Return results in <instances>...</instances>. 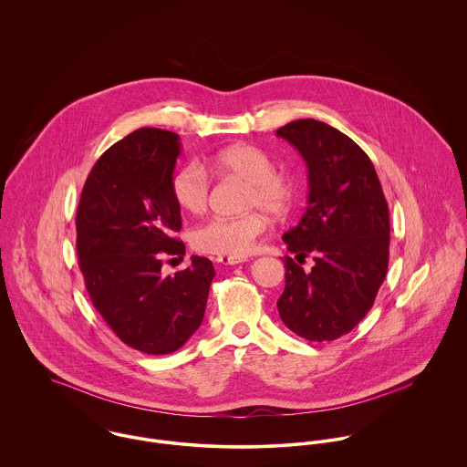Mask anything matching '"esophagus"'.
Here are the masks:
<instances>
[{"label":"esophagus","instance_id":"34e87169","mask_svg":"<svg viewBox=\"0 0 467 467\" xmlns=\"http://www.w3.org/2000/svg\"><path fill=\"white\" fill-rule=\"evenodd\" d=\"M215 261H217V263H221V265H224V266H235V265L246 263L248 259H246V257H228V255H219Z\"/></svg>","mask_w":467,"mask_h":467}]
</instances>
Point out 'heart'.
I'll return each instance as SVG.
<instances>
[{
    "mask_svg": "<svg viewBox=\"0 0 467 467\" xmlns=\"http://www.w3.org/2000/svg\"><path fill=\"white\" fill-rule=\"evenodd\" d=\"M204 169L241 178L248 183L246 206H259L271 215L284 213L293 201V187L287 178L275 172V163L266 152L250 143H235L217 150L198 163L178 169L171 180L172 198L189 213H201L208 202L210 182ZM266 219L261 212L239 217H213L192 232V246L204 254L244 257L265 234Z\"/></svg>",
    "mask_w": 467,
    "mask_h": 467,
    "instance_id": "b5f03b06",
    "label": "heart"
}]
</instances>
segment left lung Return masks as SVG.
<instances>
[{
    "label": "left lung",
    "instance_id": "obj_1",
    "mask_svg": "<svg viewBox=\"0 0 467 467\" xmlns=\"http://www.w3.org/2000/svg\"><path fill=\"white\" fill-rule=\"evenodd\" d=\"M276 136L307 165V206L282 235L311 271L285 257V287L276 300L280 320L309 341H333L370 311L387 276L390 219L376 169L365 150L326 122L302 119ZM300 263V261H298Z\"/></svg>",
    "mask_w": 467,
    "mask_h": 467
}]
</instances>
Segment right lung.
Masks as SVG:
<instances>
[{"label":"right lung","mask_w":467,"mask_h":467,"mask_svg":"<svg viewBox=\"0 0 467 467\" xmlns=\"http://www.w3.org/2000/svg\"><path fill=\"white\" fill-rule=\"evenodd\" d=\"M180 136L141 128L111 145L91 169L77 208V255L95 309L126 345L171 354L200 329L213 266L161 275L165 255H185L172 235L182 212L171 192Z\"/></svg>","instance_id":"obj_1"}]
</instances>
